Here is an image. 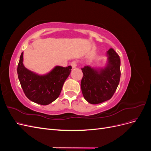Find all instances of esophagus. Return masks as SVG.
I'll return each mask as SVG.
<instances>
[{"mask_svg": "<svg viewBox=\"0 0 151 151\" xmlns=\"http://www.w3.org/2000/svg\"><path fill=\"white\" fill-rule=\"evenodd\" d=\"M70 65H71V66H72V67L73 68H76V67H77V62H76V61H73V62H72Z\"/></svg>", "mask_w": 151, "mask_h": 151, "instance_id": "34e87169", "label": "esophagus"}]
</instances>
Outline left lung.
Listing matches in <instances>:
<instances>
[{
    "label": "left lung",
    "instance_id": "left-lung-1",
    "mask_svg": "<svg viewBox=\"0 0 151 151\" xmlns=\"http://www.w3.org/2000/svg\"><path fill=\"white\" fill-rule=\"evenodd\" d=\"M108 63L104 68L96 70L89 66L82 68L83 77L81 87L87 101L96 104L110 99L120 79V58L113 48L107 52Z\"/></svg>",
    "mask_w": 151,
    "mask_h": 151
}]
</instances>
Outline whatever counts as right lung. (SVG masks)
<instances>
[{"instance_id": "obj_1", "label": "right lung", "mask_w": 151, "mask_h": 151, "mask_svg": "<svg viewBox=\"0 0 151 151\" xmlns=\"http://www.w3.org/2000/svg\"><path fill=\"white\" fill-rule=\"evenodd\" d=\"M21 53L17 65V75L21 88L29 100L42 105H47L58 98L64 82L69 76L71 66H56L48 74L39 76L29 70L23 65Z\"/></svg>"}]
</instances>
